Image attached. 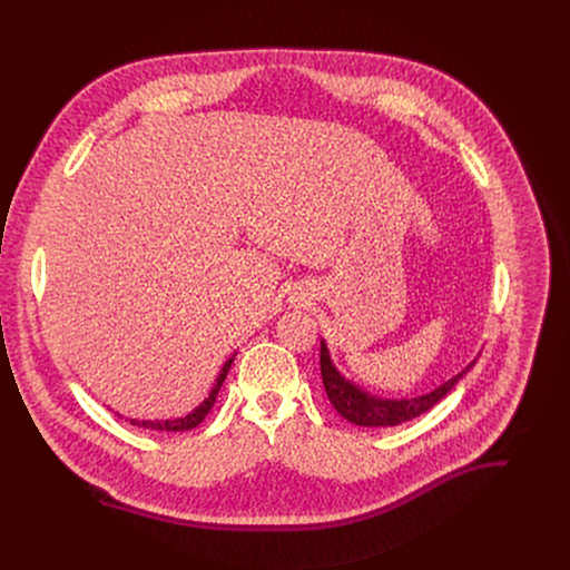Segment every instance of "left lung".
I'll return each instance as SVG.
<instances>
[{
	"instance_id": "left-lung-1",
	"label": "left lung",
	"mask_w": 570,
	"mask_h": 570,
	"mask_svg": "<svg viewBox=\"0 0 570 570\" xmlns=\"http://www.w3.org/2000/svg\"><path fill=\"white\" fill-rule=\"evenodd\" d=\"M478 356L455 376L444 381L431 392L415 394V396H401V399H390V396H379L354 381H350L332 361L327 341L320 338V372H322V383L324 390H327L330 401L334 403V409L352 424L356 426H367V429H379V426H396L409 420L420 417L422 413L431 411L433 405L444 399L451 387L475 365Z\"/></svg>"
}]
</instances>
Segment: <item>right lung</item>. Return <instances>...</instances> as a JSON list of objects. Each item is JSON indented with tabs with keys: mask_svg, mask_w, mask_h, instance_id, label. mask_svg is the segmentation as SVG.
Masks as SVG:
<instances>
[{
	"mask_svg": "<svg viewBox=\"0 0 570 570\" xmlns=\"http://www.w3.org/2000/svg\"><path fill=\"white\" fill-rule=\"evenodd\" d=\"M234 356H236V354H232V356L223 363V367H220V372H218V376H216V381H214L209 394L196 405V409H194L191 413H187V415H183V417H171V420H128V422H130L132 426H139V429H148V431H169V433L196 429V426L207 417V413L212 411V405H214V401H216V396H218V390H220V385H223V381H225V376H227V372H229V367H232V363H234ZM117 415H119V413H117Z\"/></svg>",
	"mask_w": 570,
	"mask_h": 570,
	"instance_id": "right-lung-1",
	"label": "right lung"
}]
</instances>
